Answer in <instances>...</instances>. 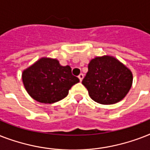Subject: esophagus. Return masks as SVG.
<instances>
[{
  "instance_id": "esophagus-1",
  "label": "esophagus",
  "mask_w": 150,
  "mask_h": 150,
  "mask_svg": "<svg viewBox=\"0 0 150 150\" xmlns=\"http://www.w3.org/2000/svg\"><path fill=\"white\" fill-rule=\"evenodd\" d=\"M78 77H79V79L80 82H82V79H83V77H84V75H83V74H80Z\"/></svg>"
}]
</instances>
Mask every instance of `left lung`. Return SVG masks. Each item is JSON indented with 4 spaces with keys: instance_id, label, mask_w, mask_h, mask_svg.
I'll use <instances>...</instances> for the list:
<instances>
[{
    "instance_id": "1",
    "label": "left lung",
    "mask_w": 150,
    "mask_h": 150,
    "mask_svg": "<svg viewBox=\"0 0 150 150\" xmlns=\"http://www.w3.org/2000/svg\"><path fill=\"white\" fill-rule=\"evenodd\" d=\"M132 73L112 56L96 57L88 65L82 80L89 96L100 104H114L127 95L132 85Z\"/></svg>"
}]
</instances>
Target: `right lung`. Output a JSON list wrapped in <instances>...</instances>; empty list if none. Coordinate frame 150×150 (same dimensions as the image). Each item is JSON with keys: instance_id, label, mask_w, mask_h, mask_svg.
I'll return each mask as SVG.
<instances>
[{"instance_id": "1", "label": "right lung", "mask_w": 150, "mask_h": 150, "mask_svg": "<svg viewBox=\"0 0 150 150\" xmlns=\"http://www.w3.org/2000/svg\"><path fill=\"white\" fill-rule=\"evenodd\" d=\"M22 82L27 93L36 101L53 103L68 96L79 79L70 66H61L57 59L42 57L23 71Z\"/></svg>"}]
</instances>
